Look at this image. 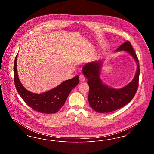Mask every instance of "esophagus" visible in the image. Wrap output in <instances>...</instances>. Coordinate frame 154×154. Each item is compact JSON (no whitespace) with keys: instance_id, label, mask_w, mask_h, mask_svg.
I'll return each mask as SVG.
<instances>
[{"instance_id":"esophagus-1","label":"esophagus","mask_w":154,"mask_h":154,"mask_svg":"<svg viewBox=\"0 0 154 154\" xmlns=\"http://www.w3.org/2000/svg\"><path fill=\"white\" fill-rule=\"evenodd\" d=\"M79 79L81 81H84L85 80V78L84 75H83L82 74H80V75H79Z\"/></svg>"}]
</instances>
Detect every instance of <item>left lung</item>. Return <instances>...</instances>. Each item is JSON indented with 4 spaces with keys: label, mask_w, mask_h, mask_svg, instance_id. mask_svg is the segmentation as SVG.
<instances>
[{
    "label": "left lung",
    "mask_w": 154,
    "mask_h": 154,
    "mask_svg": "<svg viewBox=\"0 0 154 154\" xmlns=\"http://www.w3.org/2000/svg\"><path fill=\"white\" fill-rule=\"evenodd\" d=\"M120 51L129 52L134 58L137 65L134 79L123 88L114 89L103 84L100 78L102 61L89 62L82 67V73L87 78L89 87V106L97 112L108 113L123 107L132 100L137 92L140 74L139 59L129 41L121 44L116 51Z\"/></svg>",
    "instance_id": "1"
}]
</instances>
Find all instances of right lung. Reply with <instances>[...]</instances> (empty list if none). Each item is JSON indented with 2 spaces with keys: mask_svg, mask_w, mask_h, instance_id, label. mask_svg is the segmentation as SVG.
Returning a JSON list of instances; mask_svg holds the SVG:
<instances>
[{
  "mask_svg": "<svg viewBox=\"0 0 154 154\" xmlns=\"http://www.w3.org/2000/svg\"><path fill=\"white\" fill-rule=\"evenodd\" d=\"M14 65V83L17 91L22 99L32 109L44 114H53L58 112L63 106L70 91L79 84L78 75L63 81L56 88L40 94L30 92L23 87L17 70V58Z\"/></svg>",
  "mask_w": 154,
  "mask_h": 154,
  "instance_id": "obj_1",
  "label": "right lung"
}]
</instances>
